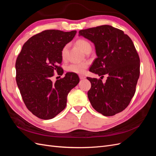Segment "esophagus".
<instances>
[{"label":"esophagus","instance_id":"1","mask_svg":"<svg viewBox=\"0 0 156 156\" xmlns=\"http://www.w3.org/2000/svg\"><path fill=\"white\" fill-rule=\"evenodd\" d=\"M79 77L80 79H84L86 78V77L84 76V75H79Z\"/></svg>","mask_w":156,"mask_h":156}]
</instances>
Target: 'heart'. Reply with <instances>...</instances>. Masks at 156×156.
<instances>
[{
	"label": "heart",
	"mask_w": 156,
	"mask_h": 156,
	"mask_svg": "<svg viewBox=\"0 0 156 156\" xmlns=\"http://www.w3.org/2000/svg\"><path fill=\"white\" fill-rule=\"evenodd\" d=\"M75 44L81 49L85 53L90 52L92 49V46L90 42L84 39L80 38L77 40ZM68 51V45L64 46L62 50H61V57L63 60H65L66 58V54ZM88 63L87 62H81L78 63H72L68 65L66 68L67 72L69 73H76V74H82L84 72V71L88 68Z\"/></svg>",
	"instance_id": "heart-1"
}]
</instances>
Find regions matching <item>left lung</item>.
Returning <instances> with one entry per match:
<instances>
[{"mask_svg":"<svg viewBox=\"0 0 156 156\" xmlns=\"http://www.w3.org/2000/svg\"><path fill=\"white\" fill-rule=\"evenodd\" d=\"M83 36L95 45L98 58L89 71L101 79L87 77L91 83L88 98L92 107L106 116H113L129 105L140 75V58L133 41L124 32L110 25L81 30Z\"/></svg>","mask_w":156,"mask_h":156,"instance_id":"8db88e82","label":"left lung"}]
</instances>
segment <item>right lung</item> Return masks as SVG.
<instances>
[{"label":"right lung","instance_id":"obj_1","mask_svg":"<svg viewBox=\"0 0 156 156\" xmlns=\"http://www.w3.org/2000/svg\"><path fill=\"white\" fill-rule=\"evenodd\" d=\"M76 30H46L32 36L23 45L16 62V82L27 108L43 120L53 119L62 111L69 91L79 82L76 73L51 81L63 74L61 50L72 40Z\"/></svg>","mask_w":156,"mask_h":156}]
</instances>
